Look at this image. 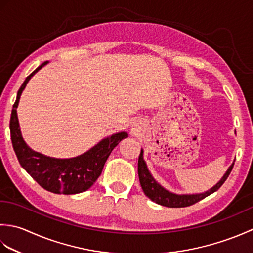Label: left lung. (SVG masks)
I'll return each mask as SVG.
<instances>
[{"mask_svg": "<svg viewBox=\"0 0 253 253\" xmlns=\"http://www.w3.org/2000/svg\"><path fill=\"white\" fill-rule=\"evenodd\" d=\"M233 166L234 163L229 166V169L222 177V179L208 191L202 193H195V195H176V193L166 190L165 188H163L153 178L151 173H150L148 169L146 162H144L143 151L141 149V152L138 160V176L144 195L149 199H151L153 202L168 208H185L192 206V204L199 202L202 200V199L211 195V193L218 190L224 182L226 181L227 177L229 176L230 171L233 169Z\"/></svg>", "mask_w": 253, "mask_h": 253, "instance_id": "obj_1", "label": "left lung"}]
</instances>
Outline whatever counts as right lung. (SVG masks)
Instances as JSON below:
<instances>
[{
  "label": "right lung",
  "mask_w": 253,
  "mask_h": 253,
  "mask_svg": "<svg viewBox=\"0 0 253 253\" xmlns=\"http://www.w3.org/2000/svg\"><path fill=\"white\" fill-rule=\"evenodd\" d=\"M46 63H42L32 72L18 90L10 115V139L21 168L43 189L53 193L75 195L88 190L94 184L101 175L112 150L128 135L125 131L114 133L95 144L89 151L72 159H54L31 150L21 137L16 109L27 83Z\"/></svg>",
  "instance_id": "obj_1"
}]
</instances>
